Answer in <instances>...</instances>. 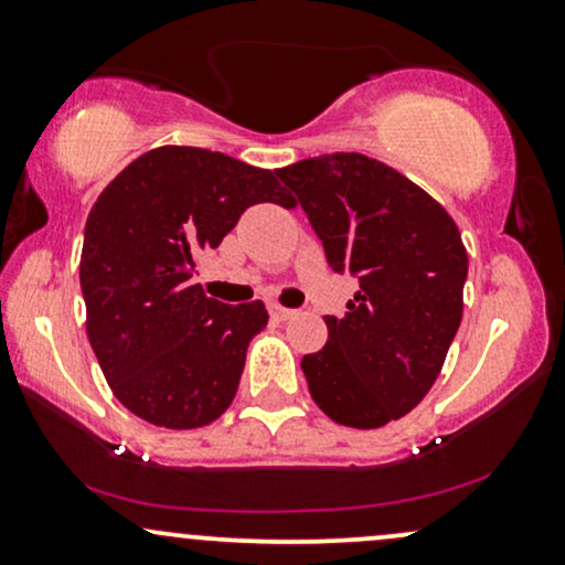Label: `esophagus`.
<instances>
[{"instance_id":"obj_1","label":"esophagus","mask_w":565,"mask_h":565,"mask_svg":"<svg viewBox=\"0 0 565 565\" xmlns=\"http://www.w3.org/2000/svg\"><path fill=\"white\" fill-rule=\"evenodd\" d=\"M270 316H274L276 321H289V319H295L297 310H291V308H281V305H270Z\"/></svg>"}]
</instances>
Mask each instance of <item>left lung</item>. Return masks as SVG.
Instances as JSON below:
<instances>
[{"instance_id": "left-lung-1", "label": "left lung", "mask_w": 565, "mask_h": 565, "mask_svg": "<svg viewBox=\"0 0 565 565\" xmlns=\"http://www.w3.org/2000/svg\"><path fill=\"white\" fill-rule=\"evenodd\" d=\"M313 225L329 268L359 278L345 319L302 359L310 395L334 423L401 419L440 374L462 321L468 252L449 212L393 167L327 153L276 170Z\"/></svg>"}]
</instances>
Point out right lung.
I'll return each mask as SVG.
<instances>
[{
  "label": "right lung",
  "instance_id": "obj_1",
  "mask_svg": "<svg viewBox=\"0 0 565 565\" xmlns=\"http://www.w3.org/2000/svg\"><path fill=\"white\" fill-rule=\"evenodd\" d=\"M295 206L276 172L225 153L161 146L108 183L84 225L87 337L116 398L146 423H215L242 380L260 300L225 305L191 284L249 206Z\"/></svg>",
  "mask_w": 565,
  "mask_h": 565
}]
</instances>
